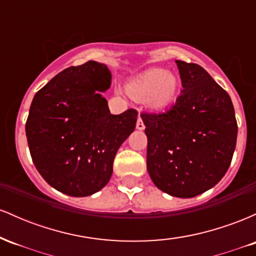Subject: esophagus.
I'll list each match as a JSON object with an SVG mask.
<instances>
[{
	"mask_svg": "<svg viewBox=\"0 0 256 256\" xmlns=\"http://www.w3.org/2000/svg\"><path fill=\"white\" fill-rule=\"evenodd\" d=\"M136 128L137 130H144V124H143V122H142V118H140V116H138V119H137V124H136Z\"/></svg>",
	"mask_w": 256,
	"mask_h": 256,
	"instance_id": "34e87169",
	"label": "esophagus"
}]
</instances>
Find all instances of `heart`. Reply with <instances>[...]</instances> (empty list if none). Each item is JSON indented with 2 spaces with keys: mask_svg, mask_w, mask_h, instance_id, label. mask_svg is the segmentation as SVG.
I'll list each match as a JSON object with an SVG mask.
<instances>
[{
  "mask_svg": "<svg viewBox=\"0 0 256 256\" xmlns=\"http://www.w3.org/2000/svg\"><path fill=\"white\" fill-rule=\"evenodd\" d=\"M177 76L164 68H152L140 73L128 84V92L138 101L144 100L152 110H164L177 98Z\"/></svg>",
  "mask_w": 256,
  "mask_h": 256,
  "instance_id": "b5f03b06",
  "label": "heart"
}]
</instances>
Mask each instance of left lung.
<instances>
[{
	"instance_id": "8db88e82",
	"label": "left lung",
	"mask_w": 256,
	"mask_h": 256,
	"mask_svg": "<svg viewBox=\"0 0 256 256\" xmlns=\"http://www.w3.org/2000/svg\"><path fill=\"white\" fill-rule=\"evenodd\" d=\"M183 90L161 114L143 113L146 170L161 192L195 198L219 183L236 148L237 122L230 96L196 64L176 60Z\"/></svg>"
}]
</instances>
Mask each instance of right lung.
<instances>
[{
	"mask_svg": "<svg viewBox=\"0 0 256 256\" xmlns=\"http://www.w3.org/2000/svg\"><path fill=\"white\" fill-rule=\"evenodd\" d=\"M110 84V68L88 61L64 70L32 100L25 126L31 158L58 192L84 198L110 182L116 152L138 116L134 110L110 114L102 96Z\"/></svg>",
	"mask_w": 256,
	"mask_h": 256,
	"instance_id": "obj_1",
	"label": "right lung"
}]
</instances>
